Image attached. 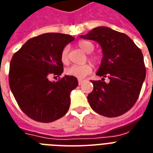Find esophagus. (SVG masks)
<instances>
[{"label":"esophagus","mask_w":153,"mask_h":153,"mask_svg":"<svg viewBox=\"0 0 153 153\" xmlns=\"http://www.w3.org/2000/svg\"><path fill=\"white\" fill-rule=\"evenodd\" d=\"M83 82H84V80H82V79H78V84H79V85H81L83 84Z\"/></svg>","instance_id":"1"}]
</instances>
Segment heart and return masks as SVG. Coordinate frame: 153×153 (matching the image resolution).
<instances>
[{
    "label": "heart",
    "mask_w": 153,
    "mask_h": 153,
    "mask_svg": "<svg viewBox=\"0 0 153 153\" xmlns=\"http://www.w3.org/2000/svg\"><path fill=\"white\" fill-rule=\"evenodd\" d=\"M77 45L83 51H84L87 53H91L95 49L94 44L90 41H88V40H80L78 42ZM69 47L68 46H65L62 50V53H61V60H62L63 64L66 65L69 62ZM88 58L93 64H99L100 62V57L98 55H96V54H88ZM91 71H92L91 65L89 64V63H86V64L84 65H73L72 66L67 68L65 73L69 76H75V77L79 78V79H82L88 74H90Z\"/></svg>",
    "instance_id": "1"
}]
</instances>
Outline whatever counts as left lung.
Here are the masks:
<instances>
[{
    "instance_id": "left-lung-1",
    "label": "left lung",
    "mask_w": 153,
    "mask_h": 153,
    "mask_svg": "<svg viewBox=\"0 0 153 153\" xmlns=\"http://www.w3.org/2000/svg\"><path fill=\"white\" fill-rule=\"evenodd\" d=\"M80 37L99 42L103 53L96 73L103 78L91 80L94 88L88 96L89 104L96 113L108 118L125 114L137 102L145 80L142 52L128 35L107 27L94 28ZM106 77L109 82H105Z\"/></svg>"
}]
</instances>
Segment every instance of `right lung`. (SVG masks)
<instances>
[{
	"label": "right lung",
	"mask_w": 153,
	"mask_h": 153,
	"mask_svg": "<svg viewBox=\"0 0 153 153\" xmlns=\"http://www.w3.org/2000/svg\"><path fill=\"white\" fill-rule=\"evenodd\" d=\"M74 38L61 33H45L30 39L14 53L10 62L8 81L17 103L25 114L40 123H51L67 113L70 92L77 79L65 76L56 82L50 75L61 76V53Z\"/></svg>",
	"instance_id": "1"
}]
</instances>
